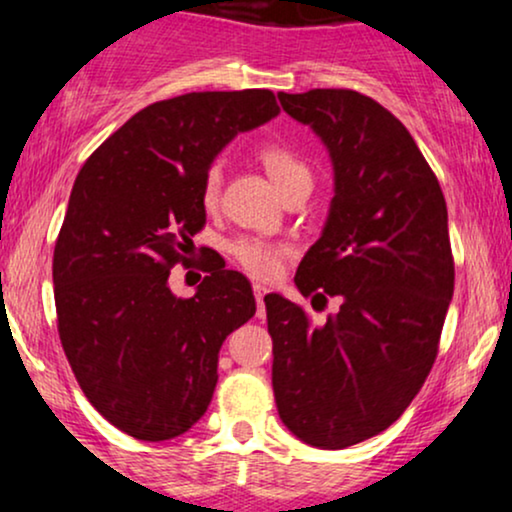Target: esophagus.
I'll return each mask as SVG.
<instances>
[{
  "label": "esophagus",
  "mask_w": 512,
  "mask_h": 512,
  "mask_svg": "<svg viewBox=\"0 0 512 512\" xmlns=\"http://www.w3.org/2000/svg\"><path fill=\"white\" fill-rule=\"evenodd\" d=\"M252 293H255V301H257V315H264V296H267V286H262V284H255L252 286Z\"/></svg>",
  "instance_id": "34e87169"
}]
</instances>
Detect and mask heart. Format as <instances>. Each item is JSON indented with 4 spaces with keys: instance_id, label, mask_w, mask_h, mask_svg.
Wrapping results in <instances>:
<instances>
[{
    "instance_id": "1",
    "label": "heart",
    "mask_w": 512,
    "mask_h": 512,
    "mask_svg": "<svg viewBox=\"0 0 512 512\" xmlns=\"http://www.w3.org/2000/svg\"><path fill=\"white\" fill-rule=\"evenodd\" d=\"M260 163L267 170V175L272 178L276 190L281 195L291 197L298 190H310L313 187V173L310 166L303 161L296 151L289 149L284 144H264L260 149ZM221 192V173L219 168H209L204 175L202 185V202L207 209H214L219 202ZM289 248L281 243H272V240L255 238V236H243L231 243V257L240 267L245 269L255 279H272L279 274L281 264H284Z\"/></svg>"
}]
</instances>
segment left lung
Masks as SVG:
<instances>
[{"label": "left lung", "mask_w": 512, "mask_h": 512, "mask_svg": "<svg viewBox=\"0 0 512 512\" xmlns=\"http://www.w3.org/2000/svg\"><path fill=\"white\" fill-rule=\"evenodd\" d=\"M279 101L334 163L330 219L296 286L342 305L315 325L303 305L264 296L274 399L293 436L342 450L395 424L431 373L455 289L448 207L409 129L378 101L351 88Z\"/></svg>", "instance_id": "left-lung-1"}]
</instances>
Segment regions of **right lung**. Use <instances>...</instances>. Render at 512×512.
Instances as JSON below:
<instances>
[{"label": "right lung", "mask_w": 512, "mask_h": 512, "mask_svg": "<svg viewBox=\"0 0 512 512\" xmlns=\"http://www.w3.org/2000/svg\"><path fill=\"white\" fill-rule=\"evenodd\" d=\"M276 113L269 88L151 103L76 175L52 255L57 332L88 402L127 436L156 443L195 426L223 339L255 315L250 281L221 257L192 298L173 296L168 276L207 223L209 163Z\"/></svg>", "instance_id": "1"}]
</instances>
